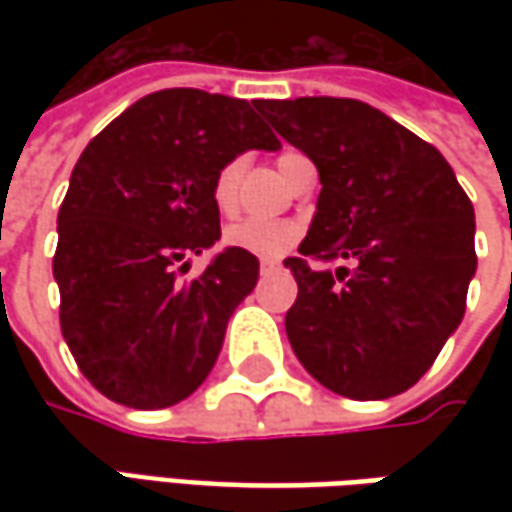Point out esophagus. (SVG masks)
Segmentation results:
<instances>
[{"mask_svg":"<svg viewBox=\"0 0 512 512\" xmlns=\"http://www.w3.org/2000/svg\"><path fill=\"white\" fill-rule=\"evenodd\" d=\"M259 270H262V276H273V273L282 270V262H279V259H262V262H259Z\"/></svg>","mask_w":512,"mask_h":512,"instance_id":"obj_1","label":"esophagus"}]
</instances>
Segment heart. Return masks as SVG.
Segmentation results:
<instances>
[{
  "label": "heart",
  "instance_id": "heart-1",
  "mask_svg": "<svg viewBox=\"0 0 512 512\" xmlns=\"http://www.w3.org/2000/svg\"><path fill=\"white\" fill-rule=\"evenodd\" d=\"M299 159H305L302 153H293L287 150L279 156V170L285 176L287 170L293 168ZM242 176H245V159H227L222 168L213 173V182H210V199L219 213H233V207L239 202V185H242ZM299 239V227L285 219H236L225 227V236L222 242L227 247H236V250H245L253 256H282L285 250L296 245Z\"/></svg>",
  "mask_w": 512,
  "mask_h": 512
}]
</instances>
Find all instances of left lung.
Wrapping results in <instances>:
<instances>
[{
	"mask_svg": "<svg viewBox=\"0 0 512 512\" xmlns=\"http://www.w3.org/2000/svg\"><path fill=\"white\" fill-rule=\"evenodd\" d=\"M256 110L319 170L302 256L293 353L327 390L390 399L422 379L459 327L476 273L473 205L439 150L356 99H259ZM307 258H347L336 274Z\"/></svg>",
	"mask_w": 512,
	"mask_h": 512,
	"instance_id": "left-lung-1",
	"label": "left lung"
}]
</instances>
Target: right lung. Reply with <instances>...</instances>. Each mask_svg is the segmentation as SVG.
<instances>
[{
	"instance_id": "add662e5",
	"label": "right lung",
	"mask_w": 512,
	"mask_h": 512,
	"mask_svg": "<svg viewBox=\"0 0 512 512\" xmlns=\"http://www.w3.org/2000/svg\"><path fill=\"white\" fill-rule=\"evenodd\" d=\"M276 148L256 102L168 88L130 105L82 150L56 219L53 279L62 336L110 402L170 407L213 370L259 259L225 247L202 276L176 273L222 236L213 173L245 150Z\"/></svg>"
}]
</instances>
